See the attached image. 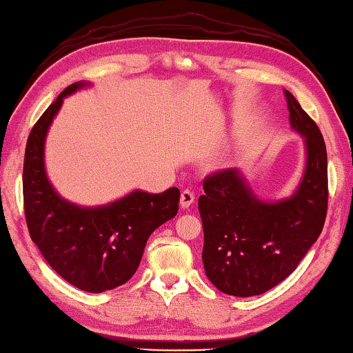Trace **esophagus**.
Listing matches in <instances>:
<instances>
[{
	"label": "esophagus",
	"instance_id": "obj_1",
	"mask_svg": "<svg viewBox=\"0 0 353 353\" xmlns=\"http://www.w3.org/2000/svg\"><path fill=\"white\" fill-rule=\"evenodd\" d=\"M194 202V194L191 193L190 190H183L181 194V207L182 208H188L191 204Z\"/></svg>",
	"mask_w": 353,
	"mask_h": 353
}]
</instances>
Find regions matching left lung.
Listing matches in <instances>:
<instances>
[{
  "instance_id": "8db88e82",
  "label": "left lung",
  "mask_w": 353,
  "mask_h": 353,
  "mask_svg": "<svg viewBox=\"0 0 353 353\" xmlns=\"http://www.w3.org/2000/svg\"><path fill=\"white\" fill-rule=\"evenodd\" d=\"M291 129L303 139L305 168L294 193L261 201L236 168L208 176L199 198L202 261L210 282L236 297L259 296L296 270L327 214V151L316 123L285 90Z\"/></svg>"
}]
</instances>
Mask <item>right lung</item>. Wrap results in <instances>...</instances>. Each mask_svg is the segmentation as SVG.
I'll return each mask as SVG.
<instances>
[{"label":"right lung","instance_id":"obj_1","mask_svg":"<svg viewBox=\"0 0 353 353\" xmlns=\"http://www.w3.org/2000/svg\"><path fill=\"white\" fill-rule=\"evenodd\" d=\"M90 85L71 83L34 124L23 165V199L29 235L48 265L76 288L103 292L134 276L148 238L177 214L181 191L134 190L98 207L77 205L57 193L45 168L48 130L63 99Z\"/></svg>","mask_w":353,"mask_h":353}]
</instances>
